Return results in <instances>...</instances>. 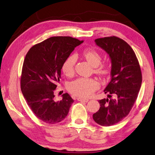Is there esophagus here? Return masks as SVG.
I'll use <instances>...</instances> for the list:
<instances>
[{"instance_id":"1","label":"esophagus","mask_w":155,"mask_h":155,"mask_svg":"<svg viewBox=\"0 0 155 155\" xmlns=\"http://www.w3.org/2000/svg\"><path fill=\"white\" fill-rule=\"evenodd\" d=\"M78 100L79 101H84V102H86V103L89 101L88 99H84V98H80V97H78Z\"/></svg>"}]
</instances>
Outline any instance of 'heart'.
I'll list each match as a JSON object with an SVG mask.
<instances>
[{
	"instance_id": "b5f03b06",
	"label": "heart",
	"mask_w": 155,
	"mask_h": 155,
	"mask_svg": "<svg viewBox=\"0 0 155 155\" xmlns=\"http://www.w3.org/2000/svg\"><path fill=\"white\" fill-rule=\"evenodd\" d=\"M83 56L93 67L96 68L95 70L96 73L101 75H106L108 73L107 67L99 66L101 61V57L98 51L92 48H87L84 50ZM75 61L76 56L74 54L69 56L64 60L61 66V70L67 76H70L73 74ZM98 83L94 80L80 78L70 82L68 84V89L75 95L87 97L91 95L98 88Z\"/></svg>"
}]
</instances>
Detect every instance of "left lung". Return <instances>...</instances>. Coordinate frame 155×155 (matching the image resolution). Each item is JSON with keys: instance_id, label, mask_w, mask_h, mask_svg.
Returning <instances> with one entry per match:
<instances>
[{"instance_id": "left-lung-1", "label": "left lung", "mask_w": 155, "mask_h": 155, "mask_svg": "<svg viewBox=\"0 0 155 155\" xmlns=\"http://www.w3.org/2000/svg\"><path fill=\"white\" fill-rule=\"evenodd\" d=\"M95 43L109 55L111 79L104 89L107 97L99 101L100 108L93 119L99 125L109 127L129 114L141 86L142 74L135 52L123 40L105 37L95 39Z\"/></svg>"}]
</instances>
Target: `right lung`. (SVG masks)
<instances>
[{
  "label": "right lung",
  "instance_id": "obj_1",
  "mask_svg": "<svg viewBox=\"0 0 155 155\" xmlns=\"http://www.w3.org/2000/svg\"><path fill=\"white\" fill-rule=\"evenodd\" d=\"M83 41L55 36L32 46L24 61L20 87L27 104L38 118L49 124L62 121L74 101L68 93L54 101V90L61 78V66Z\"/></svg>",
  "mask_w": 155,
  "mask_h": 155
}]
</instances>
